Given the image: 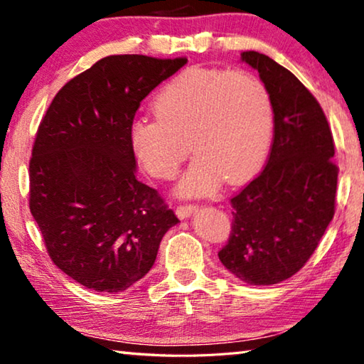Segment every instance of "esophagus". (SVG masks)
Listing matches in <instances>:
<instances>
[{
	"label": "esophagus",
	"mask_w": 364,
	"mask_h": 364,
	"mask_svg": "<svg viewBox=\"0 0 364 364\" xmlns=\"http://www.w3.org/2000/svg\"><path fill=\"white\" fill-rule=\"evenodd\" d=\"M197 210V205H194V204H186V205H178L176 207V215H178V218H188L191 213H194Z\"/></svg>",
	"instance_id": "34e87169"
}]
</instances>
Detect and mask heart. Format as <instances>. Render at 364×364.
Returning <instances> with one entry per match:
<instances>
[{
    "label": "heart",
    "instance_id": "obj_1",
    "mask_svg": "<svg viewBox=\"0 0 364 364\" xmlns=\"http://www.w3.org/2000/svg\"><path fill=\"white\" fill-rule=\"evenodd\" d=\"M154 114L132 123L130 146L159 180L175 178L189 151L196 154L178 184L181 196H210L221 178L247 180L267 157L273 107L267 86L252 72L183 70L159 91Z\"/></svg>",
    "mask_w": 364,
    "mask_h": 364
}]
</instances>
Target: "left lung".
<instances>
[{
  "mask_svg": "<svg viewBox=\"0 0 364 364\" xmlns=\"http://www.w3.org/2000/svg\"><path fill=\"white\" fill-rule=\"evenodd\" d=\"M241 59L258 72L274 114L262 173L232 197L230 239L218 252L247 284H278L316 250L336 212L334 138L316 97L286 67L257 51Z\"/></svg>",
  "mask_w": 364,
  "mask_h": 364,
  "instance_id": "obj_1",
  "label": "left lung"
}]
</instances>
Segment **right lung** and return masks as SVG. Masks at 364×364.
<instances>
[{
	"label": "right lung",
	"instance_id": "1",
	"mask_svg": "<svg viewBox=\"0 0 364 364\" xmlns=\"http://www.w3.org/2000/svg\"><path fill=\"white\" fill-rule=\"evenodd\" d=\"M186 63L102 58L59 90L36 132L30 212L53 263L96 292L125 291L143 278L180 221L138 181L128 133L141 101Z\"/></svg>",
	"mask_w": 364,
	"mask_h": 364
}]
</instances>
